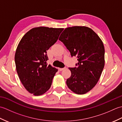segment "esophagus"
<instances>
[{
  "mask_svg": "<svg viewBox=\"0 0 122 122\" xmlns=\"http://www.w3.org/2000/svg\"><path fill=\"white\" fill-rule=\"evenodd\" d=\"M66 69V68H60L59 69V70L60 71H63V70H65Z\"/></svg>",
  "mask_w": 122,
  "mask_h": 122,
  "instance_id": "1",
  "label": "esophagus"
}]
</instances>
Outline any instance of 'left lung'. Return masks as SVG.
<instances>
[{
	"instance_id": "left-lung-1",
	"label": "left lung",
	"mask_w": 122,
	"mask_h": 122,
	"mask_svg": "<svg viewBox=\"0 0 122 122\" xmlns=\"http://www.w3.org/2000/svg\"><path fill=\"white\" fill-rule=\"evenodd\" d=\"M59 40L78 60L73 68H69L71 76L66 85L77 94L89 92L97 84L105 64V49L102 40L94 31L85 26L68 27Z\"/></svg>"
}]
</instances>
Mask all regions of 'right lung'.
Masks as SVG:
<instances>
[{
    "instance_id": "add662e5",
    "label": "right lung",
    "mask_w": 122,
    "mask_h": 122,
    "mask_svg": "<svg viewBox=\"0 0 122 122\" xmlns=\"http://www.w3.org/2000/svg\"><path fill=\"white\" fill-rule=\"evenodd\" d=\"M63 28H33L23 36L15 51V61L20 81L30 93L41 95L51 87L58 69L48 66L46 51L58 40Z\"/></svg>"
}]
</instances>
